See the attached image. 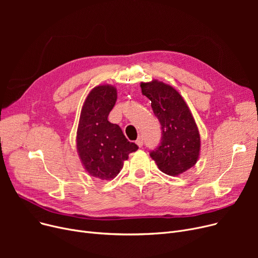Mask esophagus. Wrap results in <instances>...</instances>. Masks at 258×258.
<instances>
[{
    "instance_id": "34e87169",
    "label": "esophagus",
    "mask_w": 258,
    "mask_h": 258,
    "mask_svg": "<svg viewBox=\"0 0 258 258\" xmlns=\"http://www.w3.org/2000/svg\"><path fill=\"white\" fill-rule=\"evenodd\" d=\"M136 144L139 146V147H142L143 145V139L141 137H139L137 140H136Z\"/></svg>"
}]
</instances>
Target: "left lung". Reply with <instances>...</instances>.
Returning <instances> with one entry per match:
<instances>
[{"mask_svg": "<svg viewBox=\"0 0 258 258\" xmlns=\"http://www.w3.org/2000/svg\"><path fill=\"white\" fill-rule=\"evenodd\" d=\"M144 96L152 101L162 128L161 144L151 153L159 169L171 177L196 165L201 137L195 118L180 93L163 81L141 83Z\"/></svg>", "mask_w": 258, "mask_h": 258, "instance_id": "left-lung-1", "label": "left lung"}]
</instances>
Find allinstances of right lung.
Listing matches in <instances>:
<instances>
[{"mask_svg":"<svg viewBox=\"0 0 258 258\" xmlns=\"http://www.w3.org/2000/svg\"><path fill=\"white\" fill-rule=\"evenodd\" d=\"M117 100V90L99 85L91 90L84 102L77 127L76 147L85 169L91 177L113 180L123 167L128 155L138 150L119 125L107 116Z\"/></svg>","mask_w":258,"mask_h":258,"instance_id":"add662e5","label":"right lung"}]
</instances>
